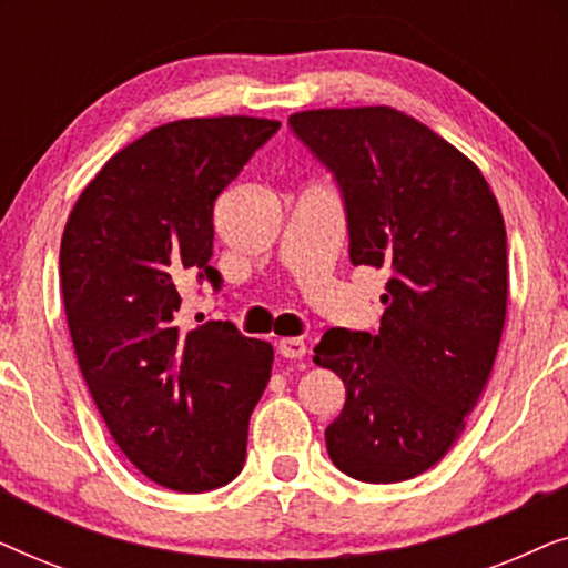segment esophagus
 Here are the masks:
<instances>
[{"label": "esophagus", "mask_w": 568, "mask_h": 568, "mask_svg": "<svg viewBox=\"0 0 568 568\" xmlns=\"http://www.w3.org/2000/svg\"><path fill=\"white\" fill-rule=\"evenodd\" d=\"M276 352L284 356V359H302L307 354V346L302 338H278Z\"/></svg>", "instance_id": "obj_1"}]
</instances>
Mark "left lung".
Listing matches in <instances>:
<instances>
[{
    "label": "left lung",
    "instance_id": "8db88e82",
    "mask_svg": "<svg viewBox=\"0 0 568 568\" xmlns=\"http://www.w3.org/2000/svg\"><path fill=\"white\" fill-rule=\"evenodd\" d=\"M336 178L354 266L387 274L377 333L325 331L313 362L344 379L325 429L338 470L398 484L429 470L465 429L507 317V230L476 162L390 105L290 115Z\"/></svg>",
    "mask_w": 568,
    "mask_h": 568
}]
</instances>
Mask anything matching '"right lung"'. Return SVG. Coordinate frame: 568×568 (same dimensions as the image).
<instances>
[{
    "label": "right lung",
    "instance_id": "1",
    "mask_svg": "<svg viewBox=\"0 0 568 568\" xmlns=\"http://www.w3.org/2000/svg\"><path fill=\"white\" fill-rule=\"evenodd\" d=\"M282 123L183 119L123 146L84 185L59 276L77 362L121 453L154 484L212 491L243 470L274 348L232 323L183 331L185 276L209 278L214 201Z\"/></svg>",
    "mask_w": 568,
    "mask_h": 568
}]
</instances>
